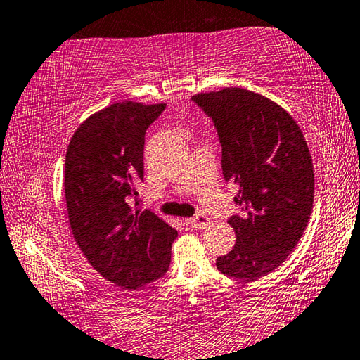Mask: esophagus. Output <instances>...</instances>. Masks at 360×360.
<instances>
[{
  "label": "esophagus",
  "instance_id": "esophagus-1",
  "mask_svg": "<svg viewBox=\"0 0 360 360\" xmlns=\"http://www.w3.org/2000/svg\"><path fill=\"white\" fill-rule=\"evenodd\" d=\"M186 225L193 226V229H206V226L211 224V220H209V217H206L204 214H198L195 215V217H190V219H185Z\"/></svg>",
  "mask_w": 360,
  "mask_h": 360
}]
</instances>
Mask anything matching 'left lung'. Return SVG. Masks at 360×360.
<instances>
[{"label":"left lung","mask_w":360,"mask_h":360,"mask_svg":"<svg viewBox=\"0 0 360 360\" xmlns=\"http://www.w3.org/2000/svg\"><path fill=\"white\" fill-rule=\"evenodd\" d=\"M214 120L225 181L238 186L231 215L236 243L217 257L220 272L256 280L272 272L306 230L314 204V167L306 138L286 110L259 93L224 88L193 96Z\"/></svg>","instance_id":"left-lung-1"}]
</instances>
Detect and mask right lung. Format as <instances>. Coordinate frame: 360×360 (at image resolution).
Returning <instances> with one entry per match:
<instances>
[{"label":"right lung","instance_id":"add662e5","mask_svg":"<svg viewBox=\"0 0 360 360\" xmlns=\"http://www.w3.org/2000/svg\"><path fill=\"white\" fill-rule=\"evenodd\" d=\"M165 104L119 101L91 114L70 138L64 191L72 235L110 283L136 290L169 270L176 230L131 206L143 181L146 129Z\"/></svg>","mask_w":360,"mask_h":360}]
</instances>
